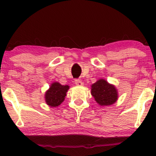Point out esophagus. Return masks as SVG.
Masks as SVG:
<instances>
[{
  "mask_svg": "<svg viewBox=\"0 0 156 156\" xmlns=\"http://www.w3.org/2000/svg\"><path fill=\"white\" fill-rule=\"evenodd\" d=\"M75 84H76L77 86H83V82L82 81H81V80H79V79H76L75 81Z\"/></svg>",
  "mask_w": 156,
  "mask_h": 156,
  "instance_id": "34e87169",
  "label": "esophagus"
}]
</instances>
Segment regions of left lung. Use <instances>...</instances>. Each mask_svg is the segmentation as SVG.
I'll use <instances>...</instances> for the list:
<instances>
[{
  "instance_id": "obj_1",
  "label": "left lung",
  "mask_w": 156,
  "mask_h": 156,
  "mask_svg": "<svg viewBox=\"0 0 156 156\" xmlns=\"http://www.w3.org/2000/svg\"><path fill=\"white\" fill-rule=\"evenodd\" d=\"M91 94L100 106H108L118 100V91L115 87L106 80L100 79L91 85Z\"/></svg>"
}]
</instances>
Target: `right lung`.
Masks as SVG:
<instances>
[{
    "mask_svg": "<svg viewBox=\"0 0 156 156\" xmlns=\"http://www.w3.org/2000/svg\"><path fill=\"white\" fill-rule=\"evenodd\" d=\"M69 89L68 85H62L59 82H53L45 93V102L50 107L59 106L65 100Z\"/></svg>",
    "mask_w": 156,
    "mask_h": 156,
    "instance_id": "obj_1",
    "label": "right lung"
}]
</instances>
